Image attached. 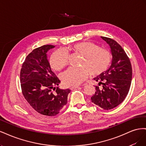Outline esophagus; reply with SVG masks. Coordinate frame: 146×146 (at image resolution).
Returning <instances> with one entry per match:
<instances>
[{
    "instance_id": "obj_1",
    "label": "esophagus",
    "mask_w": 146,
    "mask_h": 146,
    "mask_svg": "<svg viewBox=\"0 0 146 146\" xmlns=\"http://www.w3.org/2000/svg\"><path fill=\"white\" fill-rule=\"evenodd\" d=\"M83 86H85V85H86V84L85 83V84H83L82 85ZM78 87V86H71V87H70V89L71 90H74V89H76V88H77Z\"/></svg>"
}]
</instances>
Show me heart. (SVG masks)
Segmentation results:
<instances>
[{
  "label": "heart",
  "mask_w": 146,
  "mask_h": 146,
  "mask_svg": "<svg viewBox=\"0 0 146 146\" xmlns=\"http://www.w3.org/2000/svg\"><path fill=\"white\" fill-rule=\"evenodd\" d=\"M70 50L82 56L80 68H70L62 75L61 78L66 86H74L86 80L90 74L99 76L108 69L112 60L111 52L107 48L100 47L89 41L78 42L70 47ZM68 63L66 53L62 49L55 51L50 57L51 67L56 70L64 68Z\"/></svg>",
  "instance_id": "1"
}]
</instances>
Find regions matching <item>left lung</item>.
<instances>
[{"label":"left lung","instance_id":"1","mask_svg":"<svg viewBox=\"0 0 146 146\" xmlns=\"http://www.w3.org/2000/svg\"><path fill=\"white\" fill-rule=\"evenodd\" d=\"M101 38L111 47L112 64L107 70L94 78L98 86H96L91 100L100 108L109 110L121 104L129 93L132 68L129 56L119 44L111 38Z\"/></svg>","mask_w":146,"mask_h":146}]
</instances>
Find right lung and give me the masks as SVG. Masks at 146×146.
Instances as JSON below:
<instances>
[{
    "label": "right lung",
    "mask_w": 146,
    "mask_h": 146,
    "mask_svg": "<svg viewBox=\"0 0 146 146\" xmlns=\"http://www.w3.org/2000/svg\"><path fill=\"white\" fill-rule=\"evenodd\" d=\"M53 45L35 48L26 57L20 72L21 90L25 100L42 115L54 116L67 104L70 90L58 87L60 79L52 71L46 52Z\"/></svg>",
    "instance_id": "obj_1"
}]
</instances>
